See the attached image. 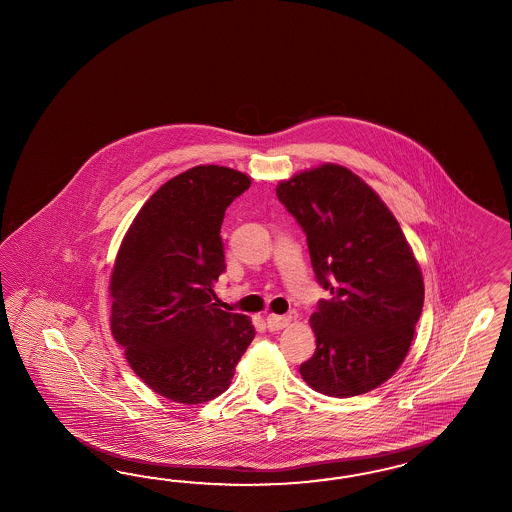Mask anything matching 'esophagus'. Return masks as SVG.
<instances>
[{"instance_id": "1", "label": "esophagus", "mask_w": 512, "mask_h": 512, "mask_svg": "<svg viewBox=\"0 0 512 512\" xmlns=\"http://www.w3.org/2000/svg\"><path fill=\"white\" fill-rule=\"evenodd\" d=\"M290 324V316H277V314H268L266 318V325L270 331H279L283 327H287Z\"/></svg>"}]
</instances>
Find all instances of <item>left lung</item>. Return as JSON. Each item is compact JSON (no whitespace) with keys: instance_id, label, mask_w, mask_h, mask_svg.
Listing matches in <instances>:
<instances>
[{"instance_id":"1","label":"left lung","mask_w":512,"mask_h":512,"mask_svg":"<svg viewBox=\"0 0 512 512\" xmlns=\"http://www.w3.org/2000/svg\"><path fill=\"white\" fill-rule=\"evenodd\" d=\"M275 194L307 237L316 281L331 292L312 312L316 351L301 377L333 398L370 392L405 359L424 307L422 272L398 220L338 164L294 175Z\"/></svg>"}]
</instances>
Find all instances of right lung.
I'll list each match as a JSON object with an SVG mask.
<instances>
[{
	"label": "right lung",
	"instance_id": "right-lung-1",
	"mask_svg": "<svg viewBox=\"0 0 512 512\" xmlns=\"http://www.w3.org/2000/svg\"><path fill=\"white\" fill-rule=\"evenodd\" d=\"M248 175L196 166L164 183L129 227L111 277V329L133 372L164 398L220 396L255 337L251 320L218 309L225 209Z\"/></svg>",
	"mask_w": 512,
	"mask_h": 512
}]
</instances>
